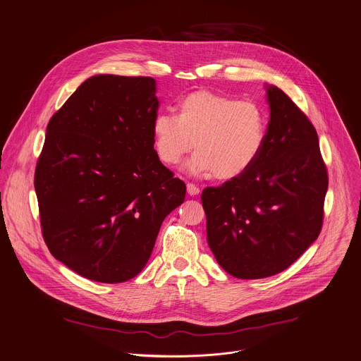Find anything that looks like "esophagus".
<instances>
[{
	"label": "esophagus",
	"mask_w": 361,
	"mask_h": 361,
	"mask_svg": "<svg viewBox=\"0 0 361 361\" xmlns=\"http://www.w3.org/2000/svg\"><path fill=\"white\" fill-rule=\"evenodd\" d=\"M187 192H188L190 195H198V194H200V188H198L195 184L188 183V184H187Z\"/></svg>",
	"instance_id": "obj_1"
}]
</instances>
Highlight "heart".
I'll return each mask as SVG.
<instances>
[{
	"mask_svg": "<svg viewBox=\"0 0 361 361\" xmlns=\"http://www.w3.org/2000/svg\"><path fill=\"white\" fill-rule=\"evenodd\" d=\"M177 114L159 113L152 123L153 146L166 166H177L195 142L188 163L194 176L232 180L259 159L268 133L265 111L255 102L212 90H195L177 102Z\"/></svg>",
	"mask_w": 361,
	"mask_h": 361,
	"instance_id": "b5f03b06",
	"label": "heart"
}]
</instances>
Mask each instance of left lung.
I'll list each match as a JSON object with an SVG mask.
<instances>
[{"label": "left lung", "mask_w": 361, "mask_h": 361, "mask_svg": "<svg viewBox=\"0 0 361 361\" xmlns=\"http://www.w3.org/2000/svg\"><path fill=\"white\" fill-rule=\"evenodd\" d=\"M271 120L264 150L241 177L201 194L207 241L238 279L289 268L317 239L329 185L314 126L279 87L268 86Z\"/></svg>", "instance_id": "8db88e82"}]
</instances>
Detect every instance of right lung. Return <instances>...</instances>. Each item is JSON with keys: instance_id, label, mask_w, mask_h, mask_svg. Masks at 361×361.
<instances>
[{"instance_id": "obj_1", "label": "right lung", "mask_w": 361, "mask_h": 361, "mask_svg": "<svg viewBox=\"0 0 361 361\" xmlns=\"http://www.w3.org/2000/svg\"><path fill=\"white\" fill-rule=\"evenodd\" d=\"M156 80L96 75L51 117L35 169L41 229L49 252L103 283L146 267L164 218L185 183L153 146Z\"/></svg>"}]
</instances>
